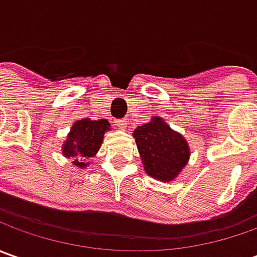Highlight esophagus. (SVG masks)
Listing matches in <instances>:
<instances>
[{
	"instance_id": "esophagus-1",
	"label": "esophagus",
	"mask_w": 257,
	"mask_h": 257,
	"mask_svg": "<svg viewBox=\"0 0 257 257\" xmlns=\"http://www.w3.org/2000/svg\"><path fill=\"white\" fill-rule=\"evenodd\" d=\"M115 124H117V127H118V128H121V130H124V128L127 127L125 120H115Z\"/></svg>"
}]
</instances>
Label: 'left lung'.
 <instances>
[{
    "label": "left lung",
    "mask_w": 257,
    "mask_h": 257,
    "mask_svg": "<svg viewBox=\"0 0 257 257\" xmlns=\"http://www.w3.org/2000/svg\"><path fill=\"white\" fill-rule=\"evenodd\" d=\"M133 136L144 170L154 179L169 182L187 163L189 146L186 140L162 118L153 117L152 121L139 125Z\"/></svg>",
    "instance_id": "8db88e82"
}]
</instances>
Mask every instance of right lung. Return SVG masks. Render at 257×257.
Masks as SVG:
<instances>
[{
  "mask_svg": "<svg viewBox=\"0 0 257 257\" xmlns=\"http://www.w3.org/2000/svg\"><path fill=\"white\" fill-rule=\"evenodd\" d=\"M108 127L110 124L104 118H83L75 121L65 140L63 154L65 157H75V166L85 167L88 164L87 160L98 152L103 143L104 132L108 130Z\"/></svg>",
  "mask_w": 257,
  "mask_h": 257,
  "instance_id": "obj_1",
  "label": "right lung"
}]
</instances>
